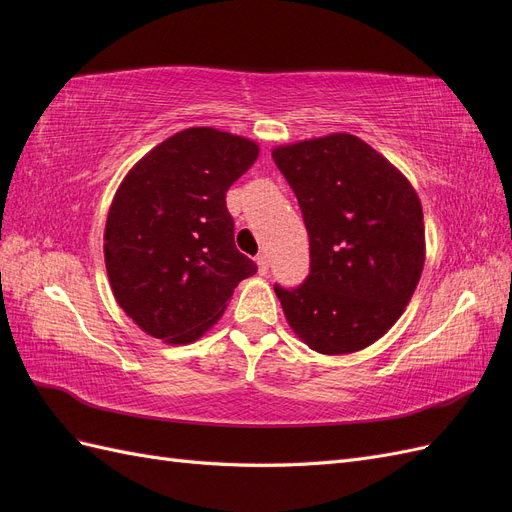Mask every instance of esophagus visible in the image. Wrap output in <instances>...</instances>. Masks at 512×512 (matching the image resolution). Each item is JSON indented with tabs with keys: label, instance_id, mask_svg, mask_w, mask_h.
Instances as JSON below:
<instances>
[{
	"label": "esophagus",
	"instance_id": "34e87169",
	"mask_svg": "<svg viewBox=\"0 0 512 512\" xmlns=\"http://www.w3.org/2000/svg\"><path fill=\"white\" fill-rule=\"evenodd\" d=\"M256 265H258V273H260V275H267V273H269V258H267L265 254H260V256L256 258Z\"/></svg>",
	"mask_w": 512,
	"mask_h": 512
}]
</instances>
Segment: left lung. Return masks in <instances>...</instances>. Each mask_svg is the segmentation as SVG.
I'll list each match as a JSON object with an SVG mask.
<instances>
[{
    "instance_id": "obj_1",
    "label": "left lung",
    "mask_w": 512,
    "mask_h": 512,
    "mask_svg": "<svg viewBox=\"0 0 512 512\" xmlns=\"http://www.w3.org/2000/svg\"><path fill=\"white\" fill-rule=\"evenodd\" d=\"M309 235V275L275 284L290 329L320 354H350L404 314L425 265L412 183L359 136L337 132L273 149Z\"/></svg>"
}]
</instances>
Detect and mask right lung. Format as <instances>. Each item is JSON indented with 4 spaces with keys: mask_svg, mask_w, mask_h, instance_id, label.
<instances>
[{
    "mask_svg": "<svg viewBox=\"0 0 512 512\" xmlns=\"http://www.w3.org/2000/svg\"><path fill=\"white\" fill-rule=\"evenodd\" d=\"M258 145L215 128L173 134L123 177L108 209L104 262L119 307L147 335L192 344L256 273L235 247L226 192Z\"/></svg>",
    "mask_w": 512,
    "mask_h": 512,
    "instance_id": "right-lung-1",
    "label": "right lung"
}]
</instances>
